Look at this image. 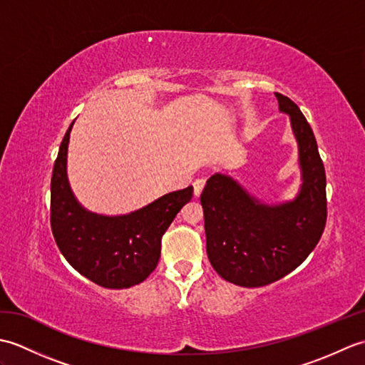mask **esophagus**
I'll use <instances>...</instances> for the list:
<instances>
[{"label": "esophagus", "instance_id": "1", "mask_svg": "<svg viewBox=\"0 0 365 365\" xmlns=\"http://www.w3.org/2000/svg\"><path fill=\"white\" fill-rule=\"evenodd\" d=\"M205 178L204 177H200V178H196L195 180V183H192V187H195V196L197 197V196H200V192H202V190H204V187H205Z\"/></svg>", "mask_w": 365, "mask_h": 365}]
</instances>
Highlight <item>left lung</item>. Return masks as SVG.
<instances>
[{"instance_id": "left-lung-1", "label": "left lung", "mask_w": 365, "mask_h": 365, "mask_svg": "<svg viewBox=\"0 0 365 365\" xmlns=\"http://www.w3.org/2000/svg\"><path fill=\"white\" fill-rule=\"evenodd\" d=\"M274 96L298 143V196L263 204L221 173L208 178L200 195L208 260L222 279L242 287L268 285L292 273L314 251L327 224V174L314 131L297 103Z\"/></svg>"}]
</instances>
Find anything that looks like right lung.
I'll return each mask as SVG.
<instances>
[{
  "label": "right lung",
  "instance_id": "1",
  "mask_svg": "<svg viewBox=\"0 0 365 365\" xmlns=\"http://www.w3.org/2000/svg\"><path fill=\"white\" fill-rule=\"evenodd\" d=\"M61 143L51 175V232L66 260L105 289H128L157 268L161 237L182 207L192 197V187L168 192L136 212L105 216L86 210L73 196L67 178L71 130Z\"/></svg>",
  "mask_w": 365,
  "mask_h": 365
}]
</instances>
